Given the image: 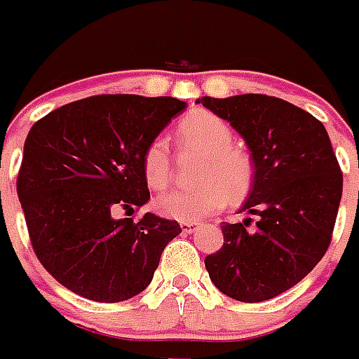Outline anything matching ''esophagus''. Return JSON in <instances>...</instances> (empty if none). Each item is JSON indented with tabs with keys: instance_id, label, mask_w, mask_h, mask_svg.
<instances>
[{
	"instance_id": "34e87169",
	"label": "esophagus",
	"mask_w": 359,
	"mask_h": 359,
	"mask_svg": "<svg viewBox=\"0 0 359 359\" xmlns=\"http://www.w3.org/2000/svg\"><path fill=\"white\" fill-rule=\"evenodd\" d=\"M197 222H182V224H180V229L184 231V233H194V231L197 229Z\"/></svg>"
}]
</instances>
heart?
I'll use <instances>...</instances> for the list:
<instances>
[{
	"instance_id": "1",
	"label": "heart",
	"mask_w": 359,
	"mask_h": 359,
	"mask_svg": "<svg viewBox=\"0 0 359 359\" xmlns=\"http://www.w3.org/2000/svg\"><path fill=\"white\" fill-rule=\"evenodd\" d=\"M233 130L219 115L205 108L190 109L177 123L180 147L201 152L196 165V179L201 184L188 190H173L158 197L160 214L182 222H194L240 201L250 194L255 168L250 152L233 143ZM141 169L149 188L163 190L171 182L173 163L168 143L154 137L141 154Z\"/></svg>"
}]
</instances>
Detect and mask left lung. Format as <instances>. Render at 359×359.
Instances as JSON below:
<instances>
[{
	"label": "left lung",
	"mask_w": 359,
	"mask_h": 359,
	"mask_svg": "<svg viewBox=\"0 0 359 359\" xmlns=\"http://www.w3.org/2000/svg\"><path fill=\"white\" fill-rule=\"evenodd\" d=\"M245 140L255 179L244 224H222L224 245L207 255L212 283L238 302L270 300L300 283L328 251L343 173L324 124L266 95L203 97Z\"/></svg>",
	"instance_id": "8db88e82"
}]
</instances>
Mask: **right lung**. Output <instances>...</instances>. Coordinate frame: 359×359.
<instances>
[{"label": "right lung", "mask_w": 359, "mask_h": 359, "mask_svg": "<svg viewBox=\"0 0 359 359\" xmlns=\"http://www.w3.org/2000/svg\"><path fill=\"white\" fill-rule=\"evenodd\" d=\"M184 108L171 97L97 95L31 126L16 190L36 259L63 287L115 304L151 283L180 225L114 210L130 216L151 199L141 154Z\"/></svg>", "instance_id": "right-lung-1"}]
</instances>
